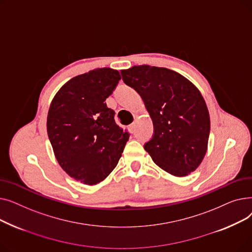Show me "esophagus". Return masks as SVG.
Segmentation results:
<instances>
[{"instance_id": "obj_1", "label": "esophagus", "mask_w": 252, "mask_h": 252, "mask_svg": "<svg viewBox=\"0 0 252 252\" xmlns=\"http://www.w3.org/2000/svg\"><path fill=\"white\" fill-rule=\"evenodd\" d=\"M135 127H136V124H135V123H133V124L128 126V129H129L130 133H134V131H135Z\"/></svg>"}]
</instances>
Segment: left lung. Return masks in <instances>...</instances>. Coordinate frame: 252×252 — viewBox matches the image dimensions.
Segmentation results:
<instances>
[{"label":"left lung","instance_id":"8db88e82","mask_svg":"<svg viewBox=\"0 0 252 252\" xmlns=\"http://www.w3.org/2000/svg\"><path fill=\"white\" fill-rule=\"evenodd\" d=\"M153 122L154 135L144 145L153 161L166 173L185 177L202 162L207 151L210 119L206 103L189 79L164 67L133 66L122 70Z\"/></svg>","mask_w":252,"mask_h":252}]
</instances>
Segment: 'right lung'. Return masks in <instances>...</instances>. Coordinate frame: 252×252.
<instances>
[{
    "instance_id": "obj_1",
    "label": "right lung",
    "mask_w": 252,
    "mask_h": 252,
    "mask_svg": "<svg viewBox=\"0 0 252 252\" xmlns=\"http://www.w3.org/2000/svg\"><path fill=\"white\" fill-rule=\"evenodd\" d=\"M121 78L109 67L91 70L63 85L51 102L47 130L53 151L65 173L85 185L107 178L128 141L105 103Z\"/></svg>"
}]
</instances>
